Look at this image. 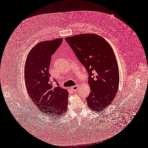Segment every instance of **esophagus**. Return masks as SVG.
<instances>
[{
  "label": "esophagus",
  "mask_w": 148,
  "mask_h": 148,
  "mask_svg": "<svg viewBox=\"0 0 148 148\" xmlns=\"http://www.w3.org/2000/svg\"><path fill=\"white\" fill-rule=\"evenodd\" d=\"M79 86L78 85H76L72 87H71V90H73V91H75V90H78V89H79Z\"/></svg>",
  "instance_id": "34e87169"
}]
</instances>
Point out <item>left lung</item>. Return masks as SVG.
Here are the masks:
<instances>
[{
	"instance_id": "obj_1",
	"label": "left lung",
	"mask_w": 148,
	"mask_h": 148,
	"mask_svg": "<svg viewBox=\"0 0 148 148\" xmlns=\"http://www.w3.org/2000/svg\"><path fill=\"white\" fill-rule=\"evenodd\" d=\"M65 40L88 73V107L97 112L103 111L112 103L119 82L118 66L111 45L93 34L68 37Z\"/></svg>"
}]
</instances>
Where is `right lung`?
Returning <instances> with one entry per match:
<instances>
[{"mask_svg": "<svg viewBox=\"0 0 148 148\" xmlns=\"http://www.w3.org/2000/svg\"><path fill=\"white\" fill-rule=\"evenodd\" d=\"M62 40L57 38L37 43L29 53L25 64L24 79L28 95L36 108L49 116H60L67 110L68 92L58 83V87H53L49 72L51 56Z\"/></svg>", "mask_w": 148, "mask_h": 148, "instance_id": "1", "label": "right lung"}]
</instances>
